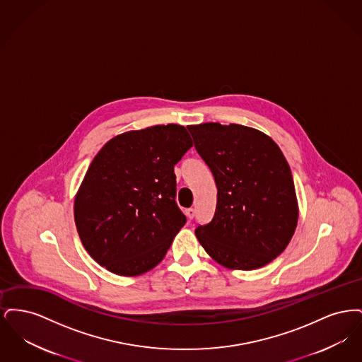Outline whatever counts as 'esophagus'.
<instances>
[{"label":"esophagus","mask_w":362,"mask_h":362,"mask_svg":"<svg viewBox=\"0 0 362 362\" xmlns=\"http://www.w3.org/2000/svg\"><path fill=\"white\" fill-rule=\"evenodd\" d=\"M186 216H187V218H189V220H192V218H194V216H195V210H194L192 207H189V209L186 210Z\"/></svg>","instance_id":"1"}]
</instances>
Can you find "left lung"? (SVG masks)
<instances>
[{
  "label": "left lung",
  "instance_id": "obj_1",
  "mask_svg": "<svg viewBox=\"0 0 362 362\" xmlns=\"http://www.w3.org/2000/svg\"><path fill=\"white\" fill-rule=\"evenodd\" d=\"M217 185L213 220L195 236L230 270H255L284 252L298 221L292 171L267 134L236 123L187 127Z\"/></svg>",
  "mask_w": 362,
  "mask_h": 362
}]
</instances>
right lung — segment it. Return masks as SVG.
<instances>
[{"mask_svg": "<svg viewBox=\"0 0 362 362\" xmlns=\"http://www.w3.org/2000/svg\"><path fill=\"white\" fill-rule=\"evenodd\" d=\"M192 146L185 126L157 124L111 138L74 198L86 252L108 272L141 276L165 257L186 224L175 202V164Z\"/></svg>", "mask_w": 362, "mask_h": 362, "instance_id": "1", "label": "right lung"}]
</instances>
